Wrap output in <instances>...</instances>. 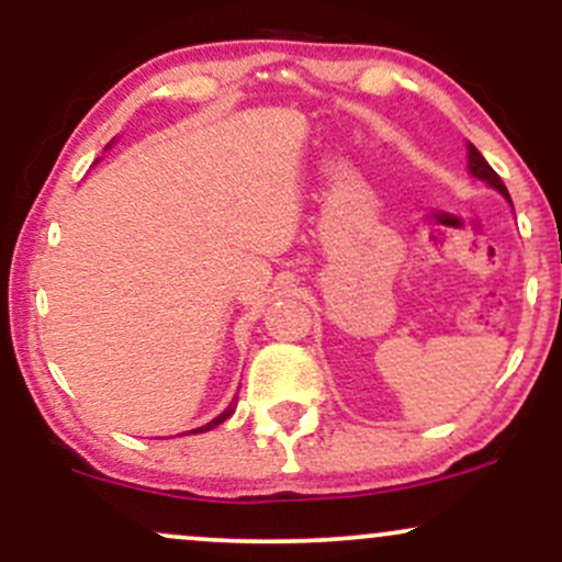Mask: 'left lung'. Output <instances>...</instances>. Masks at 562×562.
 <instances>
[{
    "instance_id": "left-lung-1",
    "label": "left lung",
    "mask_w": 562,
    "mask_h": 562,
    "mask_svg": "<svg viewBox=\"0 0 562 562\" xmlns=\"http://www.w3.org/2000/svg\"><path fill=\"white\" fill-rule=\"evenodd\" d=\"M468 173H470V177L481 179L483 184H488V187H492V190L499 192V195L505 198L509 205H513V200H509V192H507L505 182H502V179H499V173H496V171L492 169V166L486 164V158L481 156V153H479V147H475L473 142H468Z\"/></svg>"
}]
</instances>
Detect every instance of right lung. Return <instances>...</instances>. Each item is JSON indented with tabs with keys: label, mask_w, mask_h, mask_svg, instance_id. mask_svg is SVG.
<instances>
[{
	"label": "right lung",
	"mask_w": 562,
	"mask_h": 562,
	"mask_svg": "<svg viewBox=\"0 0 562 562\" xmlns=\"http://www.w3.org/2000/svg\"><path fill=\"white\" fill-rule=\"evenodd\" d=\"M111 145H113V142H111ZM111 145H108V147H111ZM108 147H105V150H108ZM235 409H237V396H235V398H232V402H229V406H227V409H224V412H222V415H218V417H214V420H211V423L200 425V428H195V430H187V434H190V436H195V434H205V430L216 428V425H222L224 420H229V417H232V415H235Z\"/></svg>",
	"instance_id": "1"
}]
</instances>
